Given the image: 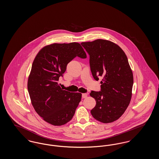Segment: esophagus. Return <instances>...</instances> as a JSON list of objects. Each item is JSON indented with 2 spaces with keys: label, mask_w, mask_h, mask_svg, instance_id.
Wrapping results in <instances>:
<instances>
[{
  "label": "esophagus",
  "mask_w": 159,
  "mask_h": 159,
  "mask_svg": "<svg viewBox=\"0 0 159 159\" xmlns=\"http://www.w3.org/2000/svg\"><path fill=\"white\" fill-rule=\"evenodd\" d=\"M88 93H82V98H87V97H88Z\"/></svg>",
  "instance_id": "34e87169"
}]
</instances>
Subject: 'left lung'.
Instances as JSON below:
<instances>
[{"instance_id":"1","label":"left lung","mask_w":159,"mask_h":159,"mask_svg":"<svg viewBox=\"0 0 159 159\" xmlns=\"http://www.w3.org/2000/svg\"><path fill=\"white\" fill-rule=\"evenodd\" d=\"M89 55V65L94 79L101 81V91H91L96 101L91 111L96 120L108 123L125 113L132 97L134 77L128 58L113 42L97 39L81 43Z\"/></svg>"}]
</instances>
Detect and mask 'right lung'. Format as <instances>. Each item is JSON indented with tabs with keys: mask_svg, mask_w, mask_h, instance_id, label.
<instances>
[{
	"mask_svg": "<svg viewBox=\"0 0 159 159\" xmlns=\"http://www.w3.org/2000/svg\"><path fill=\"white\" fill-rule=\"evenodd\" d=\"M76 57L86 58L79 43H53L43 47L32 64L27 83L31 104L45 121L54 126L70 121L81 101L80 93L63 90L57 82Z\"/></svg>",
	"mask_w": 159,
	"mask_h": 159,
	"instance_id": "right-lung-1",
	"label": "right lung"
}]
</instances>
